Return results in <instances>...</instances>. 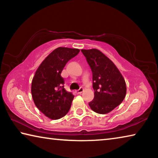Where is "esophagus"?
<instances>
[{
  "instance_id": "esophagus-1",
  "label": "esophagus",
  "mask_w": 158,
  "mask_h": 158,
  "mask_svg": "<svg viewBox=\"0 0 158 158\" xmlns=\"http://www.w3.org/2000/svg\"><path fill=\"white\" fill-rule=\"evenodd\" d=\"M83 92H84V89H83V88H80L79 90H77L76 91L77 94H81Z\"/></svg>"
}]
</instances>
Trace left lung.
I'll list each match as a JSON object with an SVG mask.
<instances>
[{"label":"left lung","instance_id":"left-lung-1","mask_svg":"<svg viewBox=\"0 0 158 158\" xmlns=\"http://www.w3.org/2000/svg\"><path fill=\"white\" fill-rule=\"evenodd\" d=\"M93 73L94 99L89 102L90 109L100 114L111 112L126 95V84L115 64L97 49H81Z\"/></svg>","mask_w":158,"mask_h":158}]
</instances>
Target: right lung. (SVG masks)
I'll list each match as a JSON object with an SVG mask.
<instances>
[{"instance_id": "1", "label": "right lung", "mask_w": 158, "mask_h": 158, "mask_svg": "<svg viewBox=\"0 0 158 158\" xmlns=\"http://www.w3.org/2000/svg\"><path fill=\"white\" fill-rule=\"evenodd\" d=\"M79 49L58 47L50 53L37 69L31 84V94L37 109L52 120L65 116L74 95L63 86L60 76L66 63L79 52Z\"/></svg>"}]
</instances>
